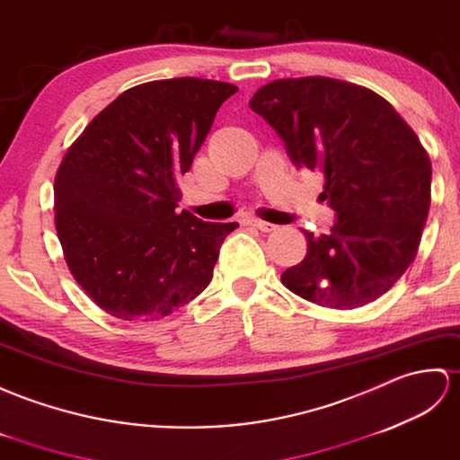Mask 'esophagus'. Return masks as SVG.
Returning <instances> with one entry per match:
<instances>
[{"mask_svg": "<svg viewBox=\"0 0 460 460\" xmlns=\"http://www.w3.org/2000/svg\"><path fill=\"white\" fill-rule=\"evenodd\" d=\"M246 224H250V226L258 228L261 232H273L275 228H278V226H275V224L265 222V220H258V218H250V220H246Z\"/></svg>", "mask_w": 460, "mask_h": 460, "instance_id": "34e87169", "label": "esophagus"}]
</instances>
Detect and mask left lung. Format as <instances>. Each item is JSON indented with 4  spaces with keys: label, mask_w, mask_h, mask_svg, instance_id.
<instances>
[{
    "label": "left lung",
    "mask_w": 460,
    "mask_h": 460,
    "mask_svg": "<svg viewBox=\"0 0 460 460\" xmlns=\"http://www.w3.org/2000/svg\"><path fill=\"white\" fill-rule=\"evenodd\" d=\"M250 108L278 131L295 167L321 171L331 234L281 273L299 297L356 309L392 289L417 256L431 207V161L415 131L376 92L326 76L261 86Z\"/></svg>",
    "instance_id": "1"
}]
</instances>
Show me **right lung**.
Masks as SVG:
<instances>
[{"label": "right lung", "mask_w": 460, "mask_h": 460, "mask_svg": "<svg viewBox=\"0 0 460 460\" xmlns=\"http://www.w3.org/2000/svg\"><path fill=\"white\" fill-rule=\"evenodd\" d=\"M238 88L204 78L126 90L68 147L55 177V224L70 273L124 321H155L207 289L236 222L179 212L190 169L218 108Z\"/></svg>", "instance_id": "obj_1"}]
</instances>
